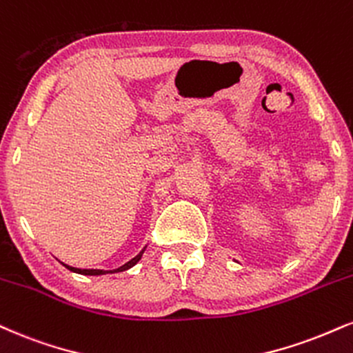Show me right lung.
<instances>
[{
    "label": "right lung",
    "instance_id": "1",
    "mask_svg": "<svg viewBox=\"0 0 353 353\" xmlns=\"http://www.w3.org/2000/svg\"><path fill=\"white\" fill-rule=\"evenodd\" d=\"M144 250H146V246H144V248L141 250V252H139L138 254H136L134 258H131V260H130L128 263H125V265L120 266V268H117V270H80V268H74V266H69V265H63V266H65L67 270L74 271V273L85 274V276H100V274H108V273H120V271H126V270L133 268V266L136 265V263H138L139 260H141V256H143Z\"/></svg>",
    "mask_w": 353,
    "mask_h": 353
}]
</instances>
